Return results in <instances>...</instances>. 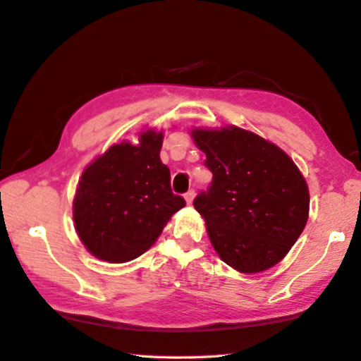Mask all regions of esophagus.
Wrapping results in <instances>:
<instances>
[{
  "mask_svg": "<svg viewBox=\"0 0 361 361\" xmlns=\"http://www.w3.org/2000/svg\"><path fill=\"white\" fill-rule=\"evenodd\" d=\"M184 198H185V201H187V204H192V203H193V198H195V190H188V192L184 195Z\"/></svg>",
  "mask_w": 361,
  "mask_h": 361,
  "instance_id": "1",
  "label": "esophagus"
}]
</instances>
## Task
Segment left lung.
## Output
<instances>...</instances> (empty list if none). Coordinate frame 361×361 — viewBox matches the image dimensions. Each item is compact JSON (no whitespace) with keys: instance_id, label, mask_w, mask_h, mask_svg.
Returning a JSON list of instances; mask_svg holds the SVG:
<instances>
[{"instance_id":"left-lung-1","label":"left lung","mask_w":361,"mask_h":361,"mask_svg":"<svg viewBox=\"0 0 361 361\" xmlns=\"http://www.w3.org/2000/svg\"><path fill=\"white\" fill-rule=\"evenodd\" d=\"M212 173L193 201L217 255L244 274L273 268L288 254L309 217L305 176L286 152L249 130L193 128Z\"/></svg>"}]
</instances>
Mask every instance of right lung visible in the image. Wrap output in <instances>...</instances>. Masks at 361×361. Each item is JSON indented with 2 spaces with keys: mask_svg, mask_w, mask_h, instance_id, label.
Listing matches in <instances>:
<instances>
[{
  "mask_svg": "<svg viewBox=\"0 0 361 361\" xmlns=\"http://www.w3.org/2000/svg\"><path fill=\"white\" fill-rule=\"evenodd\" d=\"M161 144L163 131L147 128L137 135V144H112L87 164L75 188L73 219L93 257L125 263L142 255L185 206L171 192Z\"/></svg>",
  "mask_w": 361,
  "mask_h": 361,
  "instance_id": "1",
  "label": "right lung"
}]
</instances>
